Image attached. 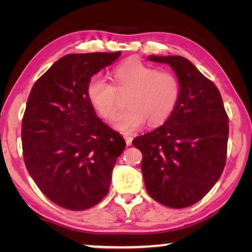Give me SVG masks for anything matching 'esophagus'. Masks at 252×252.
I'll list each match as a JSON object with an SVG mask.
<instances>
[{"label":"esophagus","mask_w":252,"mask_h":252,"mask_svg":"<svg viewBox=\"0 0 252 252\" xmlns=\"http://www.w3.org/2000/svg\"><path fill=\"white\" fill-rule=\"evenodd\" d=\"M124 139H125V142H126V144L127 146H130V144H132V141H133V137L132 136H129V135H124Z\"/></svg>","instance_id":"esophagus-1"}]
</instances>
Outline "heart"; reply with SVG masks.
<instances>
[{
  "label": "heart",
  "mask_w": 252,
  "mask_h": 252,
  "mask_svg": "<svg viewBox=\"0 0 252 252\" xmlns=\"http://www.w3.org/2000/svg\"><path fill=\"white\" fill-rule=\"evenodd\" d=\"M113 86L98 75L89 79L86 94L99 117L112 119L118 112L119 96H126L127 109L117 117L113 126L132 133L148 120L159 125L174 111L181 87L177 75L141 62H127L111 72Z\"/></svg>",
  "instance_id": "1"
}]
</instances>
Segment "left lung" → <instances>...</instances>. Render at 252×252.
<instances>
[{
    "label": "left lung",
    "mask_w": 252,
    "mask_h": 252,
    "mask_svg": "<svg viewBox=\"0 0 252 252\" xmlns=\"http://www.w3.org/2000/svg\"><path fill=\"white\" fill-rule=\"evenodd\" d=\"M168 64L180 82V98L163 125L133 140L142 153L144 185L168 208H188L208 194L226 164L228 116L211 80L181 56H149Z\"/></svg>",
    "instance_id": "obj_1"
}]
</instances>
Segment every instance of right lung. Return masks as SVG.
<instances>
[{
  "instance_id": "1",
  "label": "right lung",
  "mask_w": 252,
  "mask_h": 252,
  "mask_svg": "<svg viewBox=\"0 0 252 252\" xmlns=\"http://www.w3.org/2000/svg\"><path fill=\"white\" fill-rule=\"evenodd\" d=\"M122 53L70 54L54 63L30 93L22 123L26 168L55 204L82 211L108 194L126 143L96 116L86 88Z\"/></svg>"
}]
</instances>
